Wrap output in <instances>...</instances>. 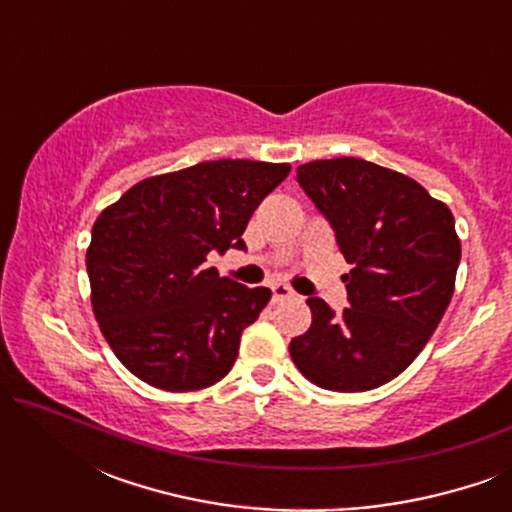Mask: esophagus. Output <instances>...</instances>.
<instances>
[{
	"label": "esophagus",
	"mask_w": 512,
	"mask_h": 512,
	"mask_svg": "<svg viewBox=\"0 0 512 512\" xmlns=\"http://www.w3.org/2000/svg\"><path fill=\"white\" fill-rule=\"evenodd\" d=\"M291 296H293V289L289 284H282V282L272 284V300H275V303H279V300L291 298Z\"/></svg>",
	"instance_id": "obj_1"
}]
</instances>
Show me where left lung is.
Masks as SVG:
<instances>
[{"label":"left lung","mask_w":512,"mask_h":512,"mask_svg":"<svg viewBox=\"0 0 512 512\" xmlns=\"http://www.w3.org/2000/svg\"><path fill=\"white\" fill-rule=\"evenodd\" d=\"M296 172L352 270L342 277L349 307L335 314L307 298L312 326L289 354L321 389L382 387L417 359L450 305L461 258L454 216L415 179L363 158L312 160Z\"/></svg>","instance_id":"left-lung-1"}]
</instances>
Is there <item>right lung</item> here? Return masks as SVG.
Returning <instances> with one entry per match:
<instances>
[{"label": "right lung", "instance_id": "obj_1", "mask_svg": "<svg viewBox=\"0 0 512 512\" xmlns=\"http://www.w3.org/2000/svg\"><path fill=\"white\" fill-rule=\"evenodd\" d=\"M289 172V163L205 160L142 179L102 209L86 251L90 303L132 375L165 391L228 375L272 291L219 277L207 254L244 249L251 214Z\"/></svg>", "mask_w": 512, "mask_h": 512}]
</instances>
